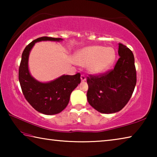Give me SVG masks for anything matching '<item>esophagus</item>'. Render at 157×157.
<instances>
[{
    "mask_svg": "<svg viewBox=\"0 0 157 157\" xmlns=\"http://www.w3.org/2000/svg\"><path fill=\"white\" fill-rule=\"evenodd\" d=\"M86 77H85V75H81V80H82V82H84V81H86Z\"/></svg>",
    "mask_w": 157,
    "mask_h": 157,
    "instance_id": "esophagus-1",
    "label": "esophagus"
}]
</instances>
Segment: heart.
I'll use <instances>...</instances> for the list:
<instances>
[{
	"mask_svg": "<svg viewBox=\"0 0 157 157\" xmlns=\"http://www.w3.org/2000/svg\"><path fill=\"white\" fill-rule=\"evenodd\" d=\"M116 51L111 47L92 46L84 48L75 53L74 60L78 64L87 66L88 71L98 75L107 71L113 64Z\"/></svg>",
	"mask_w": 157,
	"mask_h": 157,
	"instance_id": "b5f03b06",
	"label": "heart"
}]
</instances>
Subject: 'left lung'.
<instances>
[{"mask_svg": "<svg viewBox=\"0 0 157 157\" xmlns=\"http://www.w3.org/2000/svg\"><path fill=\"white\" fill-rule=\"evenodd\" d=\"M118 45L120 58L113 70L87 78V100L91 107L102 113L121 111L131 98L136 84L134 55L123 44Z\"/></svg>", "mask_w": 157, "mask_h": 157, "instance_id": "left-lung-1", "label": "left lung"}]
</instances>
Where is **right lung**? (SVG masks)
<instances>
[{"mask_svg":"<svg viewBox=\"0 0 157 157\" xmlns=\"http://www.w3.org/2000/svg\"><path fill=\"white\" fill-rule=\"evenodd\" d=\"M61 38L42 36L29 44L23 50L18 70V79L26 100L34 109L46 115L60 113L66 107L72 91L80 83V74L63 75L48 82L34 79L29 71L30 52L36 42L42 41H61Z\"/></svg>","mask_w":157,"mask_h":157,"instance_id":"1","label":"right lung"}]
</instances>
